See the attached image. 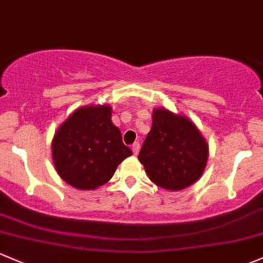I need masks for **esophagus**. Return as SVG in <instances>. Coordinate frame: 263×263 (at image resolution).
I'll return each instance as SVG.
<instances>
[{
    "label": "esophagus",
    "mask_w": 263,
    "mask_h": 263,
    "mask_svg": "<svg viewBox=\"0 0 263 263\" xmlns=\"http://www.w3.org/2000/svg\"><path fill=\"white\" fill-rule=\"evenodd\" d=\"M140 151V142H135L134 145H132V153L134 155H137Z\"/></svg>",
    "instance_id": "obj_1"
}]
</instances>
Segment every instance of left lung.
Wrapping results in <instances>:
<instances>
[{
  "label": "left lung",
  "instance_id": "obj_1",
  "mask_svg": "<svg viewBox=\"0 0 263 263\" xmlns=\"http://www.w3.org/2000/svg\"><path fill=\"white\" fill-rule=\"evenodd\" d=\"M139 160L157 186L181 190L194 184L203 174L208 145L186 117L156 108Z\"/></svg>",
  "mask_w": 263,
  "mask_h": 263
}]
</instances>
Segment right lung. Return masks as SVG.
<instances>
[{
    "mask_svg": "<svg viewBox=\"0 0 263 263\" xmlns=\"http://www.w3.org/2000/svg\"><path fill=\"white\" fill-rule=\"evenodd\" d=\"M109 106L83 107L60 126L52 140V160L63 180L81 190L104 185L131 148L113 126Z\"/></svg>",
    "mask_w": 263,
    "mask_h": 263,
    "instance_id": "add662e5",
    "label": "right lung"
}]
</instances>
